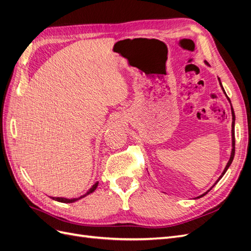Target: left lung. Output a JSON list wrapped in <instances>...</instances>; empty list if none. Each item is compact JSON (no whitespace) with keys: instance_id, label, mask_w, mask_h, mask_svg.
I'll list each match as a JSON object with an SVG mask.
<instances>
[{"instance_id":"obj_1","label":"left lung","mask_w":251,"mask_h":251,"mask_svg":"<svg viewBox=\"0 0 251 251\" xmlns=\"http://www.w3.org/2000/svg\"><path fill=\"white\" fill-rule=\"evenodd\" d=\"M219 79V78H218ZM219 83H220V86H221V88H222V90H224V92H225V89H224V87H222V85H221V82H220V79H219ZM225 94H226V92H225ZM227 97V96H226ZM227 99L229 100V98L227 97ZM230 102V101H229ZM231 116H233V123H231V144H233V149H231V154H230V158H229V160H228V162H227V164H226V169H225V171L224 172H222V174H221V176H220V177L218 178V180L216 181V183L222 178V177H224V175L226 174V172L227 171V169L229 168V165L231 164V162H233V160H234V156H235V113H234V109H233V107H231ZM215 183V184H216ZM215 184L214 185H213V186L207 191V192H205V193H203V194H201V196H200L198 199H200V198H201V197H203V196H205V194H207L213 187H214L215 186Z\"/></svg>"}]
</instances>
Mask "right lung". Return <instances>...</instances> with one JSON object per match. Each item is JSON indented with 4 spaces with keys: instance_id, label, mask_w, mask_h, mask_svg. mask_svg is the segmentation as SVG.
Returning <instances> with one entry per match:
<instances>
[{
    "instance_id": "right-lung-1",
    "label": "right lung",
    "mask_w": 251,
    "mask_h": 251,
    "mask_svg": "<svg viewBox=\"0 0 251 251\" xmlns=\"http://www.w3.org/2000/svg\"><path fill=\"white\" fill-rule=\"evenodd\" d=\"M97 186H98V183H95V184L93 185V186L90 188V190H89L86 194H83L82 197H80V198H78V199H71V200H69V199H64V198H51V199H52V200H55V201H61V202H73V201H77V200H79V199H81V198H83V197L88 196V194L92 193L93 191H94V190L97 188Z\"/></svg>"
}]
</instances>
